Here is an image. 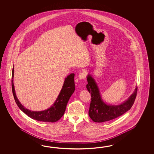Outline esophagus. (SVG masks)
Instances as JSON below:
<instances>
[{"label": "esophagus", "instance_id": "34e87169", "mask_svg": "<svg viewBox=\"0 0 154 154\" xmlns=\"http://www.w3.org/2000/svg\"><path fill=\"white\" fill-rule=\"evenodd\" d=\"M79 78L80 79V80H82L86 78V74L85 72H80L78 76Z\"/></svg>", "mask_w": 154, "mask_h": 154}]
</instances>
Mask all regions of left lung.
Returning a JSON list of instances; mask_svg holds the SVG:
<instances>
[{"label": "left lung", "instance_id": "1", "mask_svg": "<svg viewBox=\"0 0 154 154\" xmlns=\"http://www.w3.org/2000/svg\"><path fill=\"white\" fill-rule=\"evenodd\" d=\"M87 81L88 84L86 88L91 94L88 115L95 122H105L117 118L129 110L134 103L137 94V86L133 93L123 103L118 105H108L103 101L97 84L90 74L87 76Z\"/></svg>", "mask_w": 154, "mask_h": 154}]
</instances>
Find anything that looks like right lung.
Returning <instances> with one entry per match:
<instances>
[{
	"label": "right lung",
	"mask_w": 154,
	"mask_h": 154,
	"mask_svg": "<svg viewBox=\"0 0 154 154\" xmlns=\"http://www.w3.org/2000/svg\"><path fill=\"white\" fill-rule=\"evenodd\" d=\"M14 69L13 66L11 80L12 90L15 101L20 109L30 118L38 121L53 123L59 120L65 112L69 98H70L71 96L75 91V74L72 73L65 79L62 88L58 97L50 108L41 111H31L23 106L17 97L14 85Z\"/></svg>",
	"instance_id": "add662e5"
}]
</instances>
